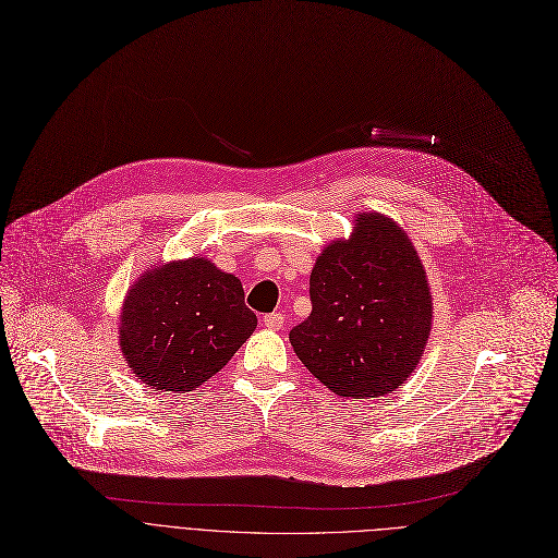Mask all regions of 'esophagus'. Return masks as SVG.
<instances>
[{
    "instance_id": "obj_1",
    "label": "esophagus",
    "mask_w": 558,
    "mask_h": 558,
    "mask_svg": "<svg viewBox=\"0 0 558 558\" xmlns=\"http://www.w3.org/2000/svg\"><path fill=\"white\" fill-rule=\"evenodd\" d=\"M283 322H286V317H283L281 313H270V315L264 317V326H266L268 330H281V328H283Z\"/></svg>"
}]
</instances>
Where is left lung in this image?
Wrapping results in <instances>:
<instances>
[{
	"instance_id": "8db88e82",
	"label": "left lung",
	"mask_w": 558,
	"mask_h": 558,
	"mask_svg": "<svg viewBox=\"0 0 558 558\" xmlns=\"http://www.w3.org/2000/svg\"><path fill=\"white\" fill-rule=\"evenodd\" d=\"M311 302L290 344L335 396H387L420 364L434 322L432 286L409 234L387 214L360 211L351 236L322 250Z\"/></svg>"
}]
</instances>
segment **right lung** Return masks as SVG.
<instances>
[{"instance_id": "1", "label": "right lung", "mask_w": 558, "mask_h": 558, "mask_svg": "<svg viewBox=\"0 0 558 558\" xmlns=\"http://www.w3.org/2000/svg\"><path fill=\"white\" fill-rule=\"evenodd\" d=\"M241 281L205 256L151 266L126 290L118 347L156 391H196L254 332Z\"/></svg>"}]
</instances>
